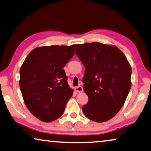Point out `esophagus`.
I'll return each mask as SVG.
<instances>
[{"mask_svg":"<svg viewBox=\"0 0 151 151\" xmlns=\"http://www.w3.org/2000/svg\"><path fill=\"white\" fill-rule=\"evenodd\" d=\"M75 91H76V92L81 93V92H83V88L82 87H81V86H78V87H75Z\"/></svg>","mask_w":151,"mask_h":151,"instance_id":"1","label":"esophagus"}]
</instances>
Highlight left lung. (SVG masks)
<instances>
[{
    "mask_svg": "<svg viewBox=\"0 0 151 151\" xmlns=\"http://www.w3.org/2000/svg\"><path fill=\"white\" fill-rule=\"evenodd\" d=\"M76 54L85 66L83 89L88 97L86 117L104 122L124 106L131 88L132 68L123 52L99 42L78 44Z\"/></svg>",
    "mask_w": 151,
    "mask_h": 151,
    "instance_id": "obj_1",
    "label": "left lung"
}]
</instances>
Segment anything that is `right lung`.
I'll return each instance as SVG.
<instances>
[{
    "instance_id": "add662e5",
    "label": "right lung",
    "mask_w": 151,
    "mask_h": 151,
    "mask_svg": "<svg viewBox=\"0 0 151 151\" xmlns=\"http://www.w3.org/2000/svg\"><path fill=\"white\" fill-rule=\"evenodd\" d=\"M76 44L36 47L20 69L19 87L31 113L45 122L63 114L73 91L63 69L75 53Z\"/></svg>"
}]
</instances>
